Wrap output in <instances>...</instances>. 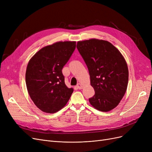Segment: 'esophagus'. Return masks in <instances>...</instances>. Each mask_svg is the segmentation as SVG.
Instances as JSON below:
<instances>
[{
	"instance_id": "esophagus-1",
	"label": "esophagus",
	"mask_w": 152,
	"mask_h": 152,
	"mask_svg": "<svg viewBox=\"0 0 152 152\" xmlns=\"http://www.w3.org/2000/svg\"><path fill=\"white\" fill-rule=\"evenodd\" d=\"M77 89H81L82 88V85L81 84L79 83V84H78L77 85Z\"/></svg>"
}]
</instances>
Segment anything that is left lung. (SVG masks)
Masks as SVG:
<instances>
[{"mask_svg":"<svg viewBox=\"0 0 152 152\" xmlns=\"http://www.w3.org/2000/svg\"><path fill=\"white\" fill-rule=\"evenodd\" d=\"M77 48L88 68L95 94L89 99L94 108L108 112L125 94L129 79L126 61L121 52L107 40L79 41Z\"/></svg>","mask_w":152,"mask_h":152,"instance_id":"1","label":"left lung"}]
</instances>
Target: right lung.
<instances>
[{
    "label": "right lung",
    "mask_w": 152,
    "mask_h": 152,
    "mask_svg": "<svg viewBox=\"0 0 152 152\" xmlns=\"http://www.w3.org/2000/svg\"><path fill=\"white\" fill-rule=\"evenodd\" d=\"M75 47L74 41L56 42L40 49L28 63L27 90L34 104L44 112L59 111L70 98L73 89L65 85L62 69Z\"/></svg>",
    "instance_id": "obj_1"
}]
</instances>
